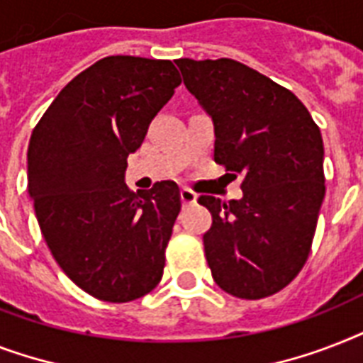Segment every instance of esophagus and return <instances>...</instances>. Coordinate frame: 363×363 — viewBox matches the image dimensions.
Returning <instances> with one entry per match:
<instances>
[{"label":"esophagus","instance_id":"obj_1","mask_svg":"<svg viewBox=\"0 0 363 363\" xmlns=\"http://www.w3.org/2000/svg\"><path fill=\"white\" fill-rule=\"evenodd\" d=\"M181 199H182V203H184V205L196 203V199H198V194L194 192L192 188H182V190H181Z\"/></svg>","mask_w":363,"mask_h":363}]
</instances>
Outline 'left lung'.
Here are the masks:
<instances>
[{
    "label": "left lung",
    "instance_id": "obj_1",
    "mask_svg": "<svg viewBox=\"0 0 363 363\" xmlns=\"http://www.w3.org/2000/svg\"><path fill=\"white\" fill-rule=\"evenodd\" d=\"M177 65L215 122V162L242 175L241 199L198 198L213 215L203 235L213 279L235 298L273 296L309 258L326 194L320 130L288 88L241 62Z\"/></svg>",
    "mask_w": 363,
    "mask_h": 363
}]
</instances>
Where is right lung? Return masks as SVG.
Wrapping results in <instances>:
<instances>
[{"label": "right lung", "instance_id": "right-lung-1", "mask_svg": "<svg viewBox=\"0 0 363 363\" xmlns=\"http://www.w3.org/2000/svg\"><path fill=\"white\" fill-rule=\"evenodd\" d=\"M169 60L107 56L73 79L31 131L28 192L54 259L77 286L125 303L158 286L181 213L173 181L124 184L128 156L171 99Z\"/></svg>", "mask_w": 363, "mask_h": 363}]
</instances>
